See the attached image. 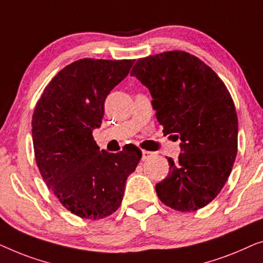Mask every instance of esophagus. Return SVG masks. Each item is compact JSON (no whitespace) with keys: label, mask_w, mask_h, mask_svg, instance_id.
Returning a JSON list of instances; mask_svg holds the SVG:
<instances>
[{"label":"esophagus","mask_w":263,"mask_h":263,"mask_svg":"<svg viewBox=\"0 0 263 263\" xmlns=\"http://www.w3.org/2000/svg\"><path fill=\"white\" fill-rule=\"evenodd\" d=\"M142 158H143V161H145V160H147V158H150L151 156H153V153H151V151H146V150H143L142 151Z\"/></svg>","instance_id":"1"}]
</instances>
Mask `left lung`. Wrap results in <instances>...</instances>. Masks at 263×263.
<instances>
[{
  "label": "left lung",
  "instance_id": "8db88e82",
  "mask_svg": "<svg viewBox=\"0 0 263 263\" xmlns=\"http://www.w3.org/2000/svg\"><path fill=\"white\" fill-rule=\"evenodd\" d=\"M131 76L149 89L164 135L181 140L182 153L168 157V176L156 184L158 198L181 212L202 209L219 194L237 155V113L228 88L184 51L140 58Z\"/></svg>",
  "mask_w": 263,
  "mask_h": 263
}]
</instances>
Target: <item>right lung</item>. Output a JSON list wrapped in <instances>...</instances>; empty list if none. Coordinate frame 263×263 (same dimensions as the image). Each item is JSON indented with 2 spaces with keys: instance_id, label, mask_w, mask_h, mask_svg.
Masks as SVG:
<instances>
[{
  "instance_id": "1",
  "label": "right lung",
  "mask_w": 263,
  "mask_h": 263,
  "mask_svg": "<svg viewBox=\"0 0 263 263\" xmlns=\"http://www.w3.org/2000/svg\"><path fill=\"white\" fill-rule=\"evenodd\" d=\"M132 59L83 58L66 65L44 89L32 118L36 165L49 190L70 212L102 219L119 209L128 175L142 151L100 150L105 100L128 75Z\"/></svg>"
}]
</instances>
